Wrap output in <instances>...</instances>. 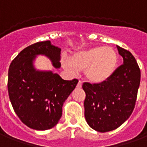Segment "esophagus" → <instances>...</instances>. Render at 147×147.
Listing matches in <instances>:
<instances>
[{
	"label": "esophagus",
	"mask_w": 147,
	"mask_h": 147,
	"mask_svg": "<svg viewBox=\"0 0 147 147\" xmlns=\"http://www.w3.org/2000/svg\"><path fill=\"white\" fill-rule=\"evenodd\" d=\"M77 87H78V88H81V87H82V82H81V81H79V83H77Z\"/></svg>",
	"instance_id": "obj_1"
}]
</instances>
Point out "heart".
I'll return each mask as SVG.
<instances>
[{"label":"heart","instance_id":"1","mask_svg":"<svg viewBox=\"0 0 147 147\" xmlns=\"http://www.w3.org/2000/svg\"><path fill=\"white\" fill-rule=\"evenodd\" d=\"M118 61V54L114 49L97 46L75 53L71 58V64L65 63L64 67L71 75L85 71L87 80L102 83L115 73Z\"/></svg>","mask_w":147,"mask_h":147}]
</instances>
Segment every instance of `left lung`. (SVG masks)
Returning a JSON list of instances; mask_svg holds the SVG:
<instances>
[{
  "mask_svg": "<svg viewBox=\"0 0 147 147\" xmlns=\"http://www.w3.org/2000/svg\"><path fill=\"white\" fill-rule=\"evenodd\" d=\"M123 64L104 83H84L85 118L89 126L99 132H107L126 121L135 108L140 84V69L136 58L117 45Z\"/></svg>",
  "mask_w": 147,
  "mask_h": 147,
  "instance_id": "1",
  "label": "left lung"
}]
</instances>
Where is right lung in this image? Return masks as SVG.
I'll list each match as a JSON object with an SVG mask.
<instances>
[{"instance_id": "add662e5", "label": "right lung", "mask_w": 147, "mask_h": 147, "mask_svg": "<svg viewBox=\"0 0 147 147\" xmlns=\"http://www.w3.org/2000/svg\"><path fill=\"white\" fill-rule=\"evenodd\" d=\"M61 50L50 41L37 42L23 49L10 64L9 98L21 121L32 129L48 130L58 123L64 102L78 83V80H64L52 71L36 70L34 66L36 56L44 55L59 68Z\"/></svg>"}]
</instances>
